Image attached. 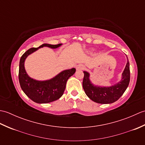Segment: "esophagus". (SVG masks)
Here are the masks:
<instances>
[{"instance_id":"obj_1","label":"esophagus","mask_w":145,"mask_h":145,"mask_svg":"<svg viewBox=\"0 0 145 145\" xmlns=\"http://www.w3.org/2000/svg\"><path fill=\"white\" fill-rule=\"evenodd\" d=\"M76 70H82L84 69V65H83L82 64H79L76 67Z\"/></svg>"}]
</instances>
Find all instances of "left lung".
<instances>
[{"label": "left lung", "instance_id": "obj_1", "mask_svg": "<svg viewBox=\"0 0 145 145\" xmlns=\"http://www.w3.org/2000/svg\"><path fill=\"white\" fill-rule=\"evenodd\" d=\"M84 73L83 88L86 95L92 101L101 104L112 103L118 100L127 90L130 80V63L128 60L122 73L121 82L110 87L94 86L89 80V73L87 72H84Z\"/></svg>", "mask_w": 145, "mask_h": 145}]
</instances>
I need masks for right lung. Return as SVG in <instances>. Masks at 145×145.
Returning <instances> with one entry per match:
<instances>
[{
  "instance_id": "1",
  "label": "right lung",
  "mask_w": 145,
  "mask_h": 145,
  "mask_svg": "<svg viewBox=\"0 0 145 145\" xmlns=\"http://www.w3.org/2000/svg\"><path fill=\"white\" fill-rule=\"evenodd\" d=\"M61 44L57 45L42 44L38 48L29 49L21 57L18 71V80L20 87L24 93L34 102L38 103H47L57 100L62 96L66 87V83L71 76L74 74L76 69H72L64 70L54 78L49 80L37 81L30 78L27 74L24 61L29 55L38 50L39 48L48 47L56 48L60 47Z\"/></svg>"
}]
</instances>
